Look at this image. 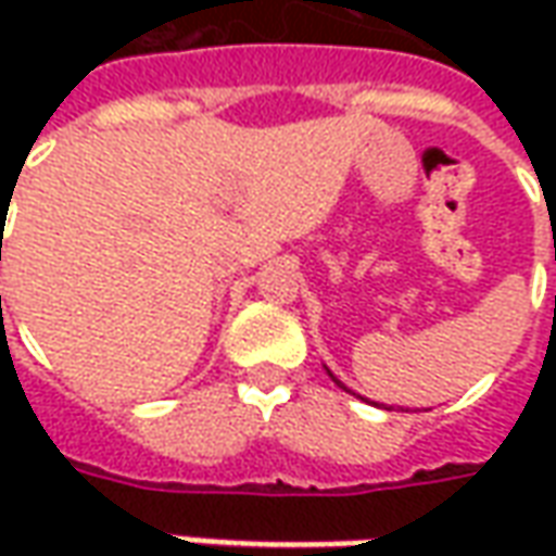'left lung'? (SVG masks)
Returning <instances> with one entry per match:
<instances>
[{
	"label": "left lung",
	"mask_w": 556,
	"mask_h": 556,
	"mask_svg": "<svg viewBox=\"0 0 556 556\" xmlns=\"http://www.w3.org/2000/svg\"><path fill=\"white\" fill-rule=\"evenodd\" d=\"M330 378H333V375H330ZM333 381H337V378H333ZM337 384H339V381H337ZM339 387H342V384H339Z\"/></svg>",
	"instance_id": "obj_1"
}]
</instances>
